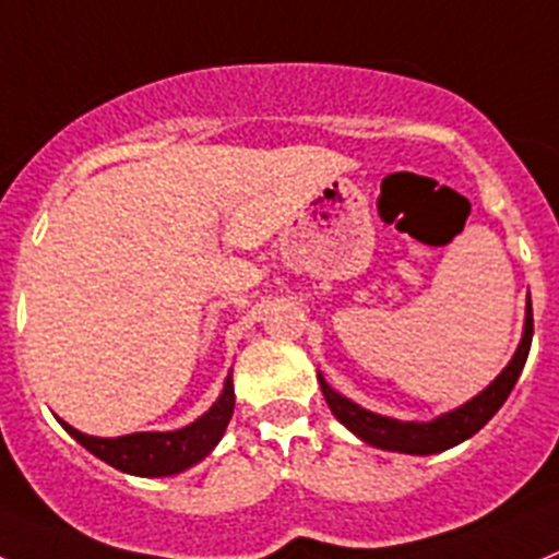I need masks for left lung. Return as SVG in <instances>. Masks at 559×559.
<instances>
[{
  "mask_svg": "<svg viewBox=\"0 0 559 559\" xmlns=\"http://www.w3.org/2000/svg\"><path fill=\"white\" fill-rule=\"evenodd\" d=\"M530 345H533V305L527 301V323H524L522 345H519V350L513 354L508 368H504L480 395L472 397L469 403H464V406L455 408V412L436 417L433 423H397V419L379 417V414L350 403L348 397L337 395V392L323 381V376H318V381H321V392L323 397H326L334 417H337L345 428L354 430L362 442L381 450H397V453L430 455L442 453V450L448 448H455V444H461L464 439L475 436L477 430L499 412V406L508 401L510 390H513V384L519 381V376H522Z\"/></svg>",
  "mask_w": 559,
  "mask_h": 559,
  "instance_id": "left-lung-1",
  "label": "left lung"
}]
</instances>
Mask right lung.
<instances>
[{"label":"right lung","instance_id":"right-lung-1","mask_svg":"<svg viewBox=\"0 0 559 559\" xmlns=\"http://www.w3.org/2000/svg\"><path fill=\"white\" fill-rule=\"evenodd\" d=\"M233 406H236V392H233V381H225L219 401L197 419V423L186 425L180 430H167V433H131L117 436V439H98V436L79 433L68 423L62 428L76 439L82 448L98 455L109 466L129 475L140 477H164L178 475V472L189 469L197 461H203L211 450L219 444L222 433H225L227 423L233 417Z\"/></svg>","mask_w":559,"mask_h":559}]
</instances>
